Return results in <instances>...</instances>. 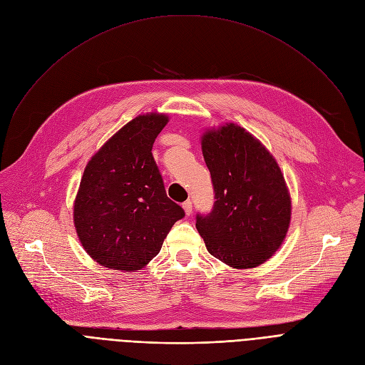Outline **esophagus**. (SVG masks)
I'll use <instances>...</instances> for the list:
<instances>
[{"mask_svg":"<svg viewBox=\"0 0 365 365\" xmlns=\"http://www.w3.org/2000/svg\"><path fill=\"white\" fill-rule=\"evenodd\" d=\"M182 205H183V210H185L186 216H190V215H192V201L187 200V201H185Z\"/></svg>","mask_w":365,"mask_h":365,"instance_id":"34e87169","label":"esophagus"}]
</instances>
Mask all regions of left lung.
<instances>
[{"mask_svg":"<svg viewBox=\"0 0 365 365\" xmlns=\"http://www.w3.org/2000/svg\"><path fill=\"white\" fill-rule=\"evenodd\" d=\"M202 155L216 200L212 212L197 215L208 253L237 269L262 264L278 250L292 216L277 161L235 124L207 131Z\"/></svg>","mask_w":365,"mask_h":365,"instance_id":"1","label":"left lung"}]
</instances>
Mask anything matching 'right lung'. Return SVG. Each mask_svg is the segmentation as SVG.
Wrapping results in <instances>:
<instances>
[{
  "instance_id": "1",
  "label": "right lung",
  "mask_w": 365,
  "mask_h": 365,
  "mask_svg": "<svg viewBox=\"0 0 365 365\" xmlns=\"http://www.w3.org/2000/svg\"><path fill=\"white\" fill-rule=\"evenodd\" d=\"M168 118L140 115L88 161L73 205L76 234L101 264L138 271L155 257L171 226L185 217L164 187L152 146Z\"/></svg>"
}]
</instances>
